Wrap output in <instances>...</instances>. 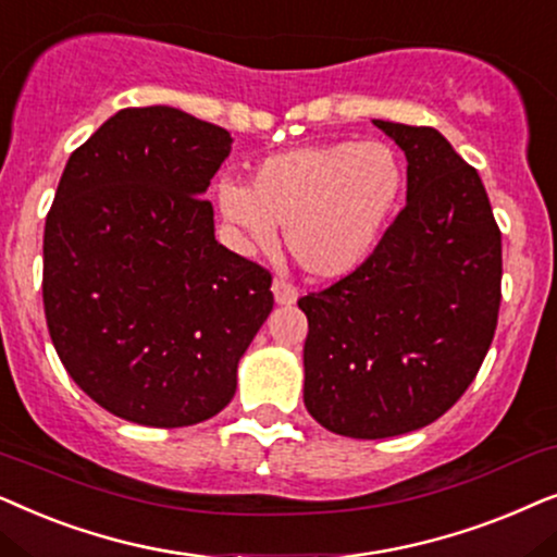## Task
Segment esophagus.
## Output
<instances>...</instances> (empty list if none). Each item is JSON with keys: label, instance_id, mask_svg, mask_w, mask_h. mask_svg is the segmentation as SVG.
<instances>
[{"label": "esophagus", "instance_id": "34e87169", "mask_svg": "<svg viewBox=\"0 0 557 557\" xmlns=\"http://www.w3.org/2000/svg\"><path fill=\"white\" fill-rule=\"evenodd\" d=\"M272 295L280 306H293V302L298 300V290H295V285L287 283V280H283V277H274Z\"/></svg>", "mask_w": 557, "mask_h": 557}]
</instances>
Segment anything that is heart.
Here are the masks:
<instances>
[{
    "label": "heart",
    "instance_id": "obj_1",
    "mask_svg": "<svg viewBox=\"0 0 557 557\" xmlns=\"http://www.w3.org/2000/svg\"><path fill=\"white\" fill-rule=\"evenodd\" d=\"M407 170L387 143L338 139L274 154L251 181L219 185L221 213L255 247H272L285 226V249L318 280L359 270L403 203Z\"/></svg>",
    "mask_w": 557,
    "mask_h": 557
}]
</instances>
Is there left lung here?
Instances as JSON below:
<instances>
[{
  "label": "left lung",
  "instance_id": "1",
  "mask_svg": "<svg viewBox=\"0 0 557 557\" xmlns=\"http://www.w3.org/2000/svg\"><path fill=\"white\" fill-rule=\"evenodd\" d=\"M407 206L359 270L298 300L308 412L346 438L425 428L476 380L502 302V232L484 183L433 127L382 122Z\"/></svg>",
  "mask_w": 557,
  "mask_h": 557
}]
</instances>
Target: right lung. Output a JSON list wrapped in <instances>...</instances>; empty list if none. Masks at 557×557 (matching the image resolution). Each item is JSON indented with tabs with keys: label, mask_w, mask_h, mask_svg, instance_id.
Listing matches in <instances>:
<instances>
[{
	"label": "right lung",
	"mask_w": 557,
	"mask_h": 557,
	"mask_svg": "<svg viewBox=\"0 0 557 557\" xmlns=\"http://www.w3.org/2000/svg\"><path fill=\"white\" fill-rule=\"evenodd\" d=\"M224 127L122 109L76 152L42 239V306L71 380L116 418L185 428L232 403L272 274L213 236Z\"/></svg>",
	"instance_id": "right-lung-1"
}]
</instances>
